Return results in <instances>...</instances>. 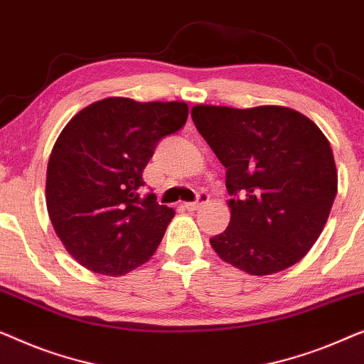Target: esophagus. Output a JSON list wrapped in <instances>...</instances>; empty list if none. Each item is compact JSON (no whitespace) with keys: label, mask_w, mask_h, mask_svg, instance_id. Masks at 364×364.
<instances>
[{"label":"esophagus","mask_w":364,"mask_h":364,"mask_svg":"<svg viewBox=\"0 0 364 364\" xmlns=\"http://www.w3.org/2000/svg\"><path fill=\"white\" fill-rule=\"evenodd\" d=\"M210 200V197H208V193H205V192H202V193H198V198L195 200V202H188V203H186L183 205V207H186L187 210H191V212H193V210H198L200 207H203L205 203H207Z\"/></svg>","instance_id":"34e87169"}]
</instances>
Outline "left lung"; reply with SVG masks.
<instances>
[{
	"label": "left lung",
	"mask_w": 364,
	"mask_h": 364,
	"mask_svg": "<svg viewBox=\"0 0 364 364\" xmlns=\"http://www.w3.org/2000/svg\"><path fill=\"white\" fill-rule=\"evenodd\" d=\"M192 119L226 169L230 225L210 238L228 264L252 276L287 269L322 233L338 191L328 139L286 107L197 105Z\"/></svg>",
	"instance_id": "8db88e82"
}]
</instances>
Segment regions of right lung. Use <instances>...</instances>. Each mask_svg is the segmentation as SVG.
Masks as SVG:
<instances>
[{
  "label": "right lung",
  "instance_id": "right-lung-1",
  "mask_svg": "<svg viewBox=\"0 0 364 364\" xmlns=\"http://www.w3.org/2000/svg\"><path fill=\"white\" fill-rule=\"evenodd\" d=\"M183 102L112 97L73 117L52 147L46 203L57 236L78 264L123 276L159 246L172 208L139 197L157 143L186 124Z\"/></svg>",
  "mask_w": 364,
  "mask_h": 364
}]
</instances>
